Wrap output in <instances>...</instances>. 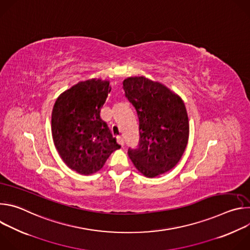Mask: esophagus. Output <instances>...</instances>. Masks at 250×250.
<instances>
[{
  "label": "esophagus",
  "instance_id": "1",
  "mask_svg": "<svg viewBox=\"0 0 250 250\" xmlns=\"http://www.w3.org/2000/svg\"><path fill=\"white\" fill-rule=\"evenodd\" d=\"M118 142H119L120 146H125V139H124L123 137H119V138H118Z\"/></svg>",
  "mask_w": 250,
  "mask_h": 250
}]
</instances>
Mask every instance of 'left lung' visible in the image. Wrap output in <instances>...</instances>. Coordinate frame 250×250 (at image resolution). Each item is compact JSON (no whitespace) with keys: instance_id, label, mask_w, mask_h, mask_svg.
Returning <instances> with one entry per match:
<instances>
[{"instance_id":"left-lung-1","label":"left lung","mask_w":250,"mask_h":250,"mask_svg":"<svg viewBox=\"0 0 250 250\" xmlns=\"http://www.w3.org/2000/svg\"><path fill=\"white\" fill-rule=\"evenodd\" d=\"M123 85L139 120V147L128 149L129 158L148 178L170 171L188 144L189 119L184 102L164 84L145 76L128 77Z\"/></svg>"}]
</instances>
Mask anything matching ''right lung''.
I'll list each match as a JSON object with an SVG mask.
<instances>
[{"instance_id": "obj_1", "label": "right lung", "mask_w": 250, "mask_h": 250, "mask_svg": "<svg viewBox=\"0 0 250 250\" xmlns=\"http://www.w3.org/2000/svg\"><path fill=\"white\" fill-rule=\"evenodd\" d=\"M111 92L109 80L89 79L64 91L51 114L56 150L74 171L90 175L103 168L112 152L121 148L100 112Z\"/></svg>"}]
</instances>
